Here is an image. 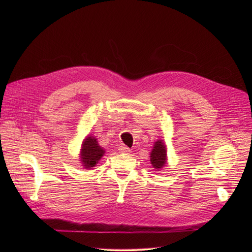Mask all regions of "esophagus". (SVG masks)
I'll list each match as a JSON object with an SVG mask.
<instances>
[{"label": "esophagus", "mask_w": 252, "mask_h": 252, "mask_svg": "<svg viewBox=\"0 0 252 252\" xmlns=\"http://www.w3.org/2000/svg\"><path fill=\"white\" fill-rule=\"evenodd\" d=\"M119 151H120V153H124V154H128L130 152V150L126 146H121Z\"/></svg>", "instance_id": "1"}]
</instances>
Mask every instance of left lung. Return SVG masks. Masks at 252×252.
<instances>
[{
  "label": "left lung",
  "mask_w": 252,
  "mask_h": 252,
  "mask_svg": "<svg viewBox=\"0 0 252 252\" xmlns=\"http://www.w3.org/2000/svg\"><path fill=\"white\" fill-rule=\"evenodd\" d=\"M151 162L156 169L161 168L166 163V149L161 140L155 143L154 150L151 153Z\"/></svg>",
  "instance_id": "8db88e82"
}]
</instances>
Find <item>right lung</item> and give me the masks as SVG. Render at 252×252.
Here are the masks:
<instances>
[{
  "label": "right lung",
  "mask_w": 252,
  "mask_h": 252,
  "mask_svg": "<svg viewBox=\"0 0 252 252\" xmlns=\"http://www.w3.org/2000/svg\"><path fill=\"white\" fill-rule=\"evenodd\" d=\"M104 154L97 143V140L94 136H89L83 142V148L81 153V160L86 168L94 167L97 161L101 158Z\"/></svg>",
  "instance_id": "1"
}]
</instances>
